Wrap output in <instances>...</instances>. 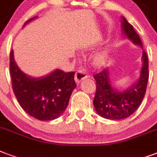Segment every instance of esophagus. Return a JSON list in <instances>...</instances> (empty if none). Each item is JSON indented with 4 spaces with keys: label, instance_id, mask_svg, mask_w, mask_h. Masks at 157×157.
Returning a JSON list of instances; mask_svg holds the SVG:
<instances>
[{
    "label": "esophagus",
    "instance_id": "34e87169",
    "mask_svg": "<svg viewBox=\"0 0 157 157\" xmlns=\"http://www.w3.org/2000/svg\"><path fill=\"white\" fill-rule=\"evenodd\" d=\"M87 78H88V74L84 68H79L75 73V80L77 83H80L82 80L85 79Z\"/></svg>",
    "mask_w": 157,
    "mask_h": 157
}]
</instances>
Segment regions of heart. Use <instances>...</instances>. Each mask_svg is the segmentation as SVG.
<instances>
[{
  "label": "heart",
  "instance_id": "heart-1",
  "mask_svg": "<svg viewBox=\"0 0 157 157\" xmlns=\"http://www.w3.org/2000/svg\"><path fill=\"white\" fill-rule=\"evenodd\" d=\"M105 53L102 52V53H99V54H98L97 56H96L95 60L97 63H103V61L105 60Z\"/></svg>",
  "mask_w": 157,
  "mask_h": 157
}]
</instances>
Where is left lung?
Masks as SVG:
<instances>
[{
  "instance_id": "8db88e82",
  "label": "left lung",
  "mask_w": 157,
  "mask_h": 157,
  "mask_svg": "<svg viewBox=\"0 0 157 157\" xmlns=\"http://www.w3.org/2000/svg\"><path fill=\"white\" fill-rule=\"evenodd\" d=\"M122 28L129 39L142 48V42L132 25L122 17ZM143 67L139 81L135 85L123 92L113 89L109 78V69L105 68L94 74L96 81V93L94 105L100 116L109 120H123L133 114L145 97L149 79L148 57L144 51L142 54Z\"/></svg>"
}]
</instances>
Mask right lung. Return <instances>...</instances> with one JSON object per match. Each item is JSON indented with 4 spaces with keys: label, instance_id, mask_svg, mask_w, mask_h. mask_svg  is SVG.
I'll return each instance as SVG.
<instances>
[{
    "label": "right lung",
    "instance_id": "obj_1",
    "mask_svg": "<svg viewBox=\"0 0 157 157\" xmlns=\"http://www.w3.org/2000/svg\"><path fill=\"white\" fill-rule=\"evenodd\" d=\"M36 17L29 19L24 25ZM10 74L12 90L21 107L39 121H52L59 117L77 86L74 72L57 69L42 78L28 77L16 64L13 50L10 52Z\"/></svg>",
    "mask_w": 157,
    "mask_h": 157
}]
</instances>
